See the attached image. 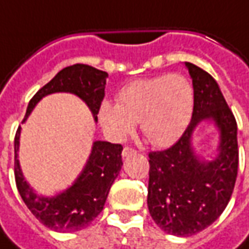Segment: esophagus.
I'll return each instance as SVG.
<instances>
[{"label": "esophagus", "instance_id": "obj_1", "mask_svg": "<svg viewBox=\"0 0 249 249\" xmlns=\"http://www.w3.org/2000/svg\"><path fill=\"white\" fill-rule=\"evenodd\" d=\"M136 149H133V148H130V146H125L124 149H123V156L126 157V156H130V155H135L136 153Z\"/></svg>", "mask_w": 249, "mask_h": 249}]
</instances>
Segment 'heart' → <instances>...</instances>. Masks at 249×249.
I'll return each mask as SVG.
<instances>
[{
	"label": "heart",
	"mask_w": 249,
	"mask_h": 249,
	"mask_svg": "<svg viewBox=\"0 0 249 249\" xmlns=\"http://www.w3.org/2000/svg\"><path fill=\"white\" fill-rule=\"evenodd\" d=\"M117 104L104 101L98 119L107 135L124 140L140 121L141 132L156 146H169L191 123L195 90L181 74H162L137 80L117 94Z\"/></svg>",
	"instance_id": "1"
}]
</instances>
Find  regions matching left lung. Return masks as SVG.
<instances>
[{
	"label": "left lung",
	"instance_id": "8db88e82",
	"mask_svg": "<svg viewBox=\"0 0 249 249\" xmlns=\"http://www.w3.org/2000/svg\"><path fill=\"white\" fill-rule=\"evenodd\" d=\"M192 77L195 107L188 128L165 151L149 152L148 209L162 231L192 236L223 213L233 192L239 165L237 124L217 82L201 68L185 62ZM213 119L220 130L219 156L200 162L190 137L203 119Z\"/></svg>",
	"mask_w": 249,
	"mask_h": 249
}]
</instances>
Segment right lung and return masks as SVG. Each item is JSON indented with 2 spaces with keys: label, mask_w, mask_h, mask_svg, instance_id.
I'll use <instances>...</instances> for the list:
<instances>
[{
  "label": "right lung",
  "mask_w": 249,
  "mask_h": 249,
  "mask_svg": "<svg viewBox=\"0 0 249 249\" xmlns=\"http://www.w3.org/2000/svg\"><path fill=\"white\" fill-rule=\"evenodd\" d=\"M107 77V71L85 64L66 66L33 96L22 123L41 98L56 92H69L82 98L92 110L94 120H97L98 109L105 96ZM19 132L21 126L14 137V178L26 207L40 223L57 232H76L88 227L103 211L109 189L121 169L123 145L96 141L87 165L74 184L54 197H41L25 181L19 168L17 159Z\"/></svg>",
  "instance_id": "obj_1"
}]
</instances>
